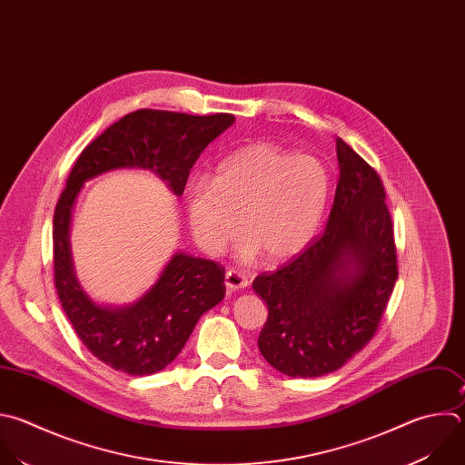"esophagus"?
I'll return each instance as SVG.
<instances>
[{"label":"esophagus","instance_id":"obj_1","mask_svg":"<svg viewBox=\"0 0 465 465\" xmlns=\"http://www.w3.org/2000/svg\"><path fill=\"white\" fill-rule=\"evenodd\" d=\"M226 281V288L230 290V292H235V290H241V288H246L248 286V277L244 275V273H241V272H237V270H230V272H226V277H224Z\"/></svg>","mask_w":465,"mask_h":465}]
</instances>
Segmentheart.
I'll return each mask as SVG.
<instances>
[{"label": "heart", "mask_w": 465, "mask_h": 465, "mask_svg": "<svg viewBox=\"0 0 465 465\" xmlns=\"http://www.w3.org/2000/svg\"><path fill=\"white\" fill-rule=\"evenodd\" d=\"M332 192L327 166L273 143H252L226 157L213 181L186 188V212L199 248L219 255L241 233L239 255L284 262L304 250L320 228Z\"/></svg>", "instance_id": "1"}]
</instances>
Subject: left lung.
<instances>
[{
    "label": "left lung",
    "instance_id": "1",
    "mask_svg": "<svg viewBox=\"0 0 465 465\" xmlns=\"http://www.w3.org/2000/svg\"><path fill=\"white\" fill-rule=\"evenodd\" d=\"M336 147L340 181L327 228L252 284L268 306L259 351L292 378L331 374L358 354L376 334L398 279L383 183L345 140Z\"/></svg>",
    "mask_w": 465,
    "mask_h": 465
}]
</instances>
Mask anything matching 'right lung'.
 Listing matches in <instances>:
<instances>
[{
	"label": "right lung",
	"instance_id": "add662e5",
	"mask_svg": "<svg viewBox=\"0 0 465 465\" xmlns=\"http://www.w3.org/2000/svg\"><path fill=\"white\" fill-rule=\"evenodd\" d=\"M233 120L230 113L199 116L138 109L94 138L69 173L53 219L54 286L80 341L114 371L147 376L168 367L199 318L223 301L224 268L215 261L175 253L136 302L125 308L100 306L85 295L73 272L69 223L74 199L85 181L116 168L151 170L183 195L201 153Z\"/></svg>",
	"mask_w": 465,
	"mask_h": 465
}]
</instances>
